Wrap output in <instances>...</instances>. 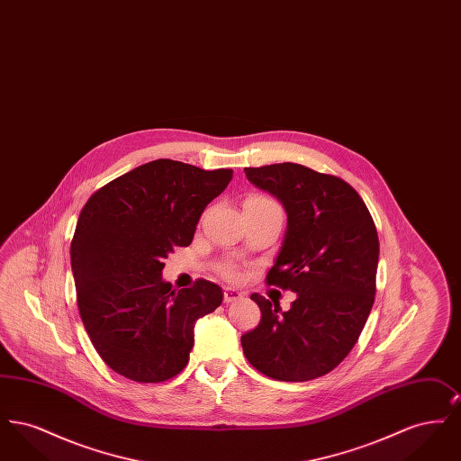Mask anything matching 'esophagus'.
Segmentation results:
<instances>
[{
	"label": "esophagus",
	"instance_id": "1",
	"mask_svg": "<svg viewBox=\"0 0 461 461\" xmlns=\"http://www.w3.org/2000/svg\"><path fill=\"white\" fill-rule=\"evenodd\" d=\"M243 297V292L237 290V288H231V286H226L224 288V303L230 304V303H235Z\"/></svg>",
	"mask_w": 461,
	"mask_h": 461
}]
</instances>
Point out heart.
<instances>
[{"label": "heart", "mask_w": 461, "mask_h": 461, "mask_svg": "<svg viewBox=\"0 0 461 461\" xmlns=\"http://www.w3.org/2000/svg\"><path fill=\"white\" fill-rule=\"evenodd\" d=\"M247 205H256V207H276L280 209V205L273 200V198L266 197V195H250V197L245 200ZM228 275H235L233 269H228Z\"/></svg>", "instance_id": "heart-1"}]
</instances>
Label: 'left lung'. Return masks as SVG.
<instances>
[{
	"instance_id": "left-lung-1",
	"label": "left lung",
	"mask_w": 461,
	"mask_h": 461,
	"mask_svg": "<svg viewBox=\"0 0 461 461\" xmlns=\"http://www.w3.org/2000/svg\"><path fill=\"white\" fill-rule=\"evenodd\" d=\"M278 198L286 231L266 282L297 294L288 311L259 294L261 321L241 335L249 363L282 382L331 372L357 342L375 301L378 235L357 192L337 176L284 162L245 167Z\"/></svg>"
}]
</instances>
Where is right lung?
Segmentation results:
<instances>
[{
  "label": "right lung",
  "instance_id": "obj_1",
  "mask_svg": "<svg viewBox=\"0 0 461 461\" xmlns=\"http://www.w3.org/2000/svg\"><path fill=\"white\" fill-rule=\"evenodd\" d=\"M231 176L158 158L115 177L83 207L70 243L77 306L113 372L155 384L186 366L195 323L221 306L222 290L207 280L173 290L162 261L192 243Z\"/></svg>",
  "mask_w": 461,
  "mask_h": 461
}]
</instances>
